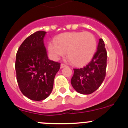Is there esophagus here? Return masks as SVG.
I'll list each match as a JSON object with an SVG mask.
<instances>
[{"mask_svg": "<svg viewBox=\"0 0 128 128\" xmlns=\"http://www.w3.org/2000/svg\"><path fill=\"white\" fill-rule=\"evenodd\" d=\"M66 65H65V64H63V63H62V64H61V65H60L61 68H63L66 67Z\"/></svg>", "mask_w": 128, "mask_h": 128, "instance_id": "obj_1", "label": "esophagus"}]
</instances>
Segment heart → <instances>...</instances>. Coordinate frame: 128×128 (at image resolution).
<instances>
[{
  "label": "heart",
  "mask_w": 128,
  "mask_h": 128,
  "mask_svg": "<svg viewBox=\"0 0 128 128\" xmlns=\"http://www.w3.org/2000/svg\"><path fill=\"white\" fill-rule=\"evenodd\" d=\"M48 44V51L52 58L58 60L66 56L75 66H80L88 63L98 48L97 40L88 32H71L58 35Z\"/></svg>",
  "instance_id": "heart-1"
}]
</instances>
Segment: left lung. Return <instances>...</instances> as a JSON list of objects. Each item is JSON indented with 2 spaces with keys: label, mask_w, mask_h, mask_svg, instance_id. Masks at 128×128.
<instances>
[{
  "label": "left lung",
  "mask_w": 128,
  "mask_h": 128,
  "mask_svg": "<svg viewBox=\"0 0 128 128\" xmlns=\"http://www.w3.org/2000/svg\"><path fill=\"white\" fill-rule=\"evenodd\" d=\"M102 39H99L98 49L94 57L86 65L81 68H74L71 84L76 91L81 94H90L102 84L106 76V52Z\"/></svg>",
  "instance_id": "1"
}]
</instances>
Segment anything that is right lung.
Wrapping results in <instances>:
<instances>
[{
    "label": "right lung",
    "mask_w": 128,
    "mask_h": 128,
    "mask_svg": "<svg viewBox=\"0 0 128 128\" xmlns=\"http://www.w3.org/2000/svg\"><path fill=\"white\" fill-rule=\"evenodd\" d=\"M47 32L39 30L23 42L16 53V80L22 93L32 100L48 98L60 63L48 58L44 39Z\"/></svg>",
    "instance_id": "right-lung-1"
}]
</instances>
